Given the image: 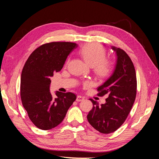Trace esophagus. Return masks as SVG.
<instances>
[{"mask_svg":"<svg viewBox=\"0 0 159 159\" xmlns=\"http://www.w3.org/2000/svg\"><path fill=\"white\" fill-rule=\"evenodd\" d=\"M84 99V98L83 97V96H81V95L77 96V99H76L77 102H81V101H83Z\"/></svg>","mask_w":159,"mask_h":159,"instance_id":"34e87169","label":"esophagus"}]
</instances>
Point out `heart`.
Returning <instances> with one entry per match:
<instances>
[{"instance_id": "obj_1", "label": "heart", "mask_w": 159, "mask_h": 159, "mask_svg": "<svg viewBox=\"0 0 159 159\" xmlns=\"http://www.w3.org/2000/svg\"><path fill=\"white\" fill-rule=\"evenodd\" d=\"M80 54L89 66L92 67L94 74L99 78L104 79L113 71V63L106 58V51L102 46L92 43L84 46L80 50ZM88 85L89 82L85 83Z\"/></svg>"}]
</instances>
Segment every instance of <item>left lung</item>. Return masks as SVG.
<instances>
[{
	"mask_svg": "<svg viewBox=\"0 0 159 159\" xmlns=\"http://www.w3.org/2000/svg\"><path fill=\"white\" fill-rule=\"evenodd\" d=\"M117 60L111 76L98 88V95H108L106 102L99 103L90 99L93 103L87 118L89 124L99 132L109 134L116 131L127 118L137 95V77L132 60L123 50L112 47Z\"/></svg>",
	"mask_w": 159,
	"mask_h": 159,
	"instance_id": "1",
	"label": "left lung"
}]
</instances>
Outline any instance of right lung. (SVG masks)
Segmentation results:
<instances>
[{
  "instance_id": "add662e5",
  "label": "right lung",
  "mask_w": 159,
  "mask_h": 159,
  "mask_svg": "<svg viewBox=\"0 0 159 159\" xmlns=\"http://www.w3.org/2000/svg\"><path fill=\"white\" fill-rule=\"evenodd\" d=\"M75 43L52 42L39 46L28 57L22 71L20 98L30 121L42 130L56 127L63 121L76 99L71 92L50 91L51 77L63 68Z\"/></svg>"
}]
</instances>
